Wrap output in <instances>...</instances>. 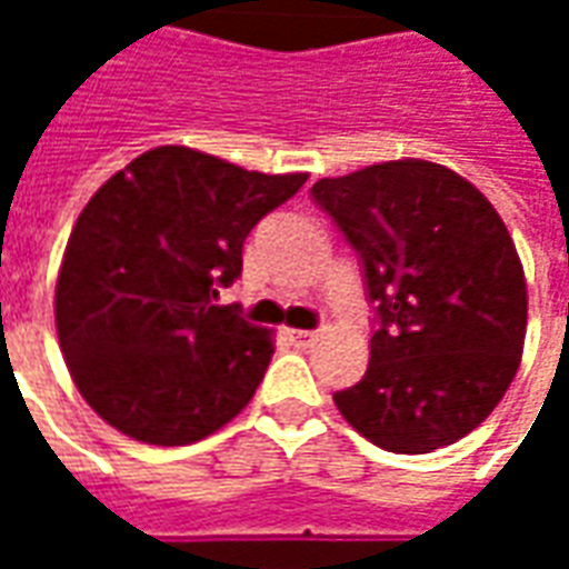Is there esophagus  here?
<instances>
[{
  "instance_id": "obj_1",
  "label": "esophagus",
  "mask_w": 569,
  "mask_h": 569,
  "mask_svg": "<svg viewBox=\"0 0 569 569\" xmlns=\"http://www.w3.org/2000/svg\"><path fill=\"white\" fill-rule=\"evenodd\" d=\"M286 338H289L296 347H310L313 345V338H317V332H308V329H289Z\"/></svg>"
}]
</instances>
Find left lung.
<instances>
[{
  "label": "left lung",
  "instance_id": "left-lung-1",
  "mask_svg": "<svg viewBox=\"0 0 569 569\" xmlns=\"http://www.w3.org/2000/svg\"><path fill=\"white\" fill-rule=\"evenodd\" d=\"M357 249L378 329L335 406L371 445L429 453L488 418L521 366L527 283L500 212L448 167L371 163L310 188Z\"/></svg>",
  "mask_w": 569,
  "mask_h": 569
}]
</instances>
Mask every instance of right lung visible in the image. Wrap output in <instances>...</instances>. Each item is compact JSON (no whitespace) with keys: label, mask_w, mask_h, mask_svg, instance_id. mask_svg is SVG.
<instances>
[{"label":"right lung","mask_w":569,"mask_h":569,"mask_svg":"<svg viewBox=\"0 0 569 569\" xmlns=\"http://www.w3.org/2000/svg\"><path fill=\"white\" fill-rule=\"evenodd\" d=\"M305 182L158 146L97 188L69 234L54 320L72 381L109 427L173 448L249 406L271 332L212 298L240 277L261 216Z\"/></svg>","instance_id":"right-lung-1"}]
</instances>
